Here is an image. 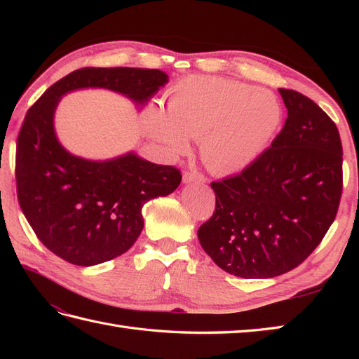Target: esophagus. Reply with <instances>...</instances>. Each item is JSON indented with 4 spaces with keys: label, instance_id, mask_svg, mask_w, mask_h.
<instances>
[{
    "label": "esophagus",
    "instance_id": "obj_1",
    "mask_svg": "<svg viewBox=\"0 0 359 359\" xmlns=\"http://www.w3.org/2000/svg\"><path fill=\"white\" fill-rule=\"evenodd\" d=\"M182 180H184V184H205L207 182V179H205V175L197 172V171H188L184 174V177H182Z\"/></svg>",
    "mask_w": 359,
    "mask_h": 359
}]
</instances>
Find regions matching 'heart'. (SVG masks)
<instances>
[{
  "label": "heart",
  "instance_id": "1",
  "mask_svg": "<svg viewBox=\"0 0 359 359\" xmlns=\"http://www.w3.org/2000/svg\"><path fill=\"white\" fill-rule=\"evenodd\" d=\"M280 121L282 106L271 90L230 79L189 75L170 89L165 112L148 106L142 126L166 157L187 154L189 139H199L208 170L234 174L256 162Z\"/></svg>",
  "mask_w": 359,
  "mask_h": 359
}]
</instances>
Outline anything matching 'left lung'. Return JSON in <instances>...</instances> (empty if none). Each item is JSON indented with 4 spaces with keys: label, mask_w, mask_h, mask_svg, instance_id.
<instances>
[{
    "label": "left lung",
    "mask_w": 359,
    "mask_h": 359,
    "mask_svg": "<svg viewBox=\"0 0 359 359\" xmlns=\"http://www.w3.org/2000/svg\"><path fill=\"white\" fill-rule=\"evenodd\" d=\"M282 131L253 165L212 182L215 215L197 238L215 264L245 279L284 274L311 255L342 193V147L332 118L296 90L279 89Z\"/></svg>",
    "instance_id": "left-lung-1"
}]
</instances>
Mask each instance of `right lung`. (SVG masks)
Listing matches in <instances>:
<instances>
[{
  "mask_svg": "<svg viewBox=\"0 0 359 359\" xmlns=\"http://www.w3.org/2000/svg\"><path fill=\"white\" fill-rule=\"evenodd\" d=\"M168 79L144 67H83L27 111L17 140L18 202L38 239L66 262L90 266L123 255L143 230V205L175 191L182 175L135 151L106 160L72 154L55 133L58 103L79 89H108L142 109Z\"/></svg>",
  "mask_w": 359,
  "mask_h": 359,
  "instance_id": "add662e5",
  "label": "right lung"
}]
</instances>
